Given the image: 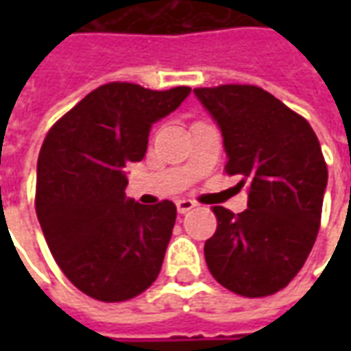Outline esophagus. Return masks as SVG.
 <instances>
[{
    "label": "esophagus",
    "mask_w": 351,
    "mask_h": 351,
    "mask_svg": "<svg viewBox=\"0 0 351 351\" xmlns=\"http://www.w3.org/2000/svg\"><path fill=\"white\" fill-rule=\"evenodd\" d=\"M197 206V203L195 201H191V199H178L176 201V210L180 214H186L190 213V210H193Z\"/></svg>",
    "instance_id": "esophagus-1"
}]
</instances>
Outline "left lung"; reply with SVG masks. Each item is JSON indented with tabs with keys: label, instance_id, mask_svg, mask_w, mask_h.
I'll return each mask as SVG.
<instances>
[{
	"label": "left lung",
	"instance_id": "left-lung-1",
	"mask_svg": "<svg viewBox=\"0 0 351 351\" xmlns=\"http://www.w3.org/2000/svg\"><path fill=\"white\" fill-rule=\"evenodd\" d=\"M228 154L226 173L246 186L248 208L214 206L218 228L205 243L208 271L243 297L286 287L316 243L327 165L310 123L263 88H195Z\"/></svg>",
	"mask_w": 351,
	"mask_h": 351
}]
</instances>
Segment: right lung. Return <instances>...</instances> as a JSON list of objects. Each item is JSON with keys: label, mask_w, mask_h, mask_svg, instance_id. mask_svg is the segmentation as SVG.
I'll return each mask as SVG.
<instances>
[{"label": "right lung", "mask_w": 351, "mask_h": 351, "mask_svg": "<svg viewBox=\"0 0 351 351\" xmlns=\"http://www.w3.org/2000/svg\"><path fill=\"white\" fill-rule=\"evenodd\" d=\"M190 92L108 82L62 116L43 143L37 218L58 267L97 301L133 299L160 274L176 206L125 197L123 169L145 158L152 123L180 107Z\"/></svg>", "instance_id": "add662e5"}]
</instances>
